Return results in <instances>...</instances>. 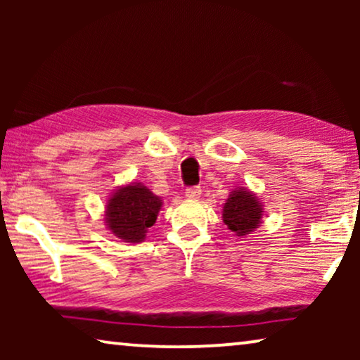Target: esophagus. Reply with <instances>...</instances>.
<instances>
[{"instance_id": "esophagus-1", "label": "esophagus", "mask_w": 360, "mask_h": 360, "mask_svg": "<svg viewBox=\"0 0 360 360\" xmlns=\"http://www.w3.org/2000/svg\"><path fill=\"white\" fill-rule=\"evenodd\" d=\"M185 196L188 200H193V201H196L201 196V188L200 186H190V188H186V191H185Z\"/></svg>"}]
</instances>
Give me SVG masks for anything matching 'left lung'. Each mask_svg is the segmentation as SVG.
I'll return each mask as SVG.
<instances>
[{"label": "left lung", "instance_id": "8db88e82", "mask_svg": "<svg viewBox=\"0 0 360 360\" xmlns=\"http://www.w3.org/2000/svg\"><path fill=\"white\" fill-rule=\"evenodd\" d=\"M264 205L252 191L238 186L223 205V221L238 236L250 234L262 223Z\"/></svg>", "mask_w": 360, "mask_h": 360}]
</instances>
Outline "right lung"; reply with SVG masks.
<instances>
[{
    "instance_id": "right-lung-1",
    "label": "right lung",
    "mask_w": 360,
    "mask_h": 360,
    "mask_svg": "<svg viewBox=\"0 0 360 360\" xmlns=\"http://www.w3.org/2000/svg\"><path fill=\"white\" fill-rule=\"evenodd\" d=\"M162 208L159 196L142 184L120 186L108 200L105 221L108 229L126 243H141L154 226Z\"/></svg>"
}]
</instances>
